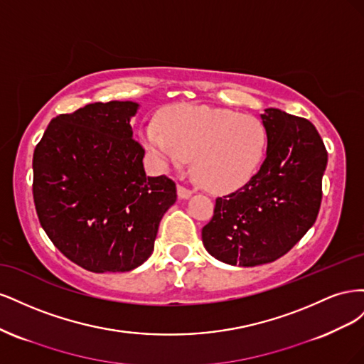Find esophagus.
Masks as SVG:
<instances>
[{
  "mask_svg": "<svg viewBox=\"0 0 364 364\" xmlns=\"http://www.w3.org/2000/svg\"><path fill=\"white\" fill-rule=\"evenodd\" d=\"M191 194H193L191 190L185 188V186H182V185H178V196L181 197V199H183V200H185V199H190Z\"/></svg>",
  "mask_w": 364,
  "mask_h": 364,
  "instance_id": "esophagus-1",
  "label": "esophagus"
}]
</instances>
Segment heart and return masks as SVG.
I'll return each mask as SVG.
<instances>
[{"instance_id":"obj_1","label":"heart","mask_w":364,"mask_h":364,"mask_svg":"<svg viewBox=\"0 0 364 364\" xmlns=\"http://www.w3.org/2000/svg\"><path fill=\"white\" fill-rule=\"evenodd\" d=\"M141 139L162 170L181 168L193 156L196 181L214 193L247 183L267 147V132L258 118L205 105L164 109L158 124L142 129Z\"/></svg>"}]
</instances>
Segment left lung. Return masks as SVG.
Wrapping results in <instances>:
<instances>
[{
  "label": "left lung",
  "mask_w": 364,
  "mask_h": 364,
  "mask_svg": "<svg viewBox=\"0 0 364 364\" xmlns=\"http://www.w3.org/2000/svg\"><path fill=\"white\" fill-rule=\"evenodd\" d=\"M267 151L261 168L235 193L218 197L203 229L209 255L255 267L285 255L318 214L328 164L323 141L310 121L281 109H264Z\"/></svg>",
  "instance_id": "1"
}]
</instances>
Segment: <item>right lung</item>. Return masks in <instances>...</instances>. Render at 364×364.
Masks as SVG:
<instances>
[{
  "mask_svg": "<svg viewBox=\"0 0 364 364\" xmlns=\"http://www.w3.org/2000/svg\"><path fill=\"white\" fill-rule=\"evenodd\" d=\"M135 102L91 103L51 119L33 153V199L65 257L94 273L130 272L153 253L176 202L167 176L150 178L130 126Z\"/></svg>",
  "mask_w": 364,
  "mask_h": 364,
  "instance_id": "obj_1",
  "label": "right lung"
}]
</instances>
